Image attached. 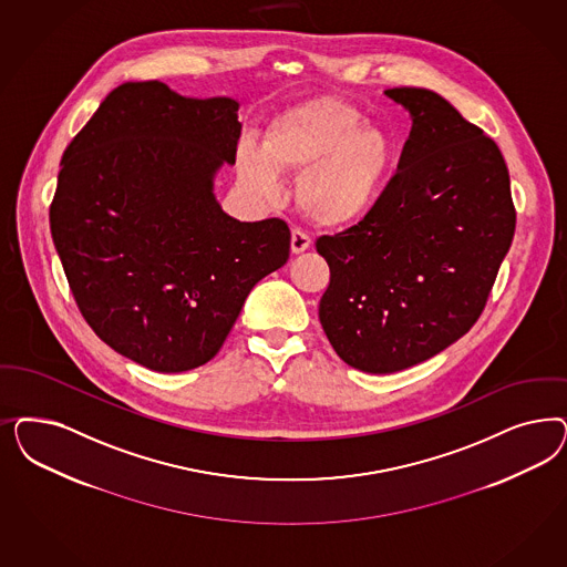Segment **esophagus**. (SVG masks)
<instances>
[{"mask_svg":"<svg viewBox=\"0 0 567 567\" xmlns=\"http://www.w3.org/2000/svg\"><path fill=\"white\" fill-rule=\"evenodd\" d=\"M290 248H292V255H302L305 250H309V248H311V238H309L305 231L293 229L292 244H290Z\"/></svg>","mask_w":567,"mask_h":567,"instance_id":"obj_1","label":"esophagus"}]
</instances>
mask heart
<instances>
[{"label": "heart", "instance_id": "b5f03b06", "mask_svg": "<svg viewBox=\"0 0 567 567\" xmlns=\"http://www.w3.org/2000/svg\"><path fill=\"white\" fill-rule=\"evenodd\" d=\"M394 142L380 125L338 97H315L275 116L262 147L238 152L241 179L265 198L279 192V173H298L296 202L317 225L348 227L382 200L394 166Z\"/></svg>", "mask_w": 567, "mask_h": 567}]
</instances>
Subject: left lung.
<instances>
[{
	"mask_svg": "<svg viewBox=\"0 0 567 567\" xmlns=\"http://www.w3.org/2000/svg\"><path fill=\"white\" fill-rule=\"evenodd\" d=\"M413 127L378 208L317 239L329 286L319 321L338 357L365 373L417 365L480 317L515 231L501 150L442 95L385 90Z\"/></svg>",
	"mask_w": 567,
	"mask_h": 567,
	"instance_id": "1",
	"label": "left lung"
}]
</instances>
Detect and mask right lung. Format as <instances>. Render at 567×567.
I'll use <instances>...</instances> for the list:
<instances>
[{
  "label": "right lung",
  "mask_w": 567,
  "mask_h": 567,
  "mask_svg": "<svg viewBox=\"0 0 567 567\" xmlns=\"http://www.w3.org/2000/svg\"><path fill=\"white\" fill-rule=\"evenodd\" d=\"M239 102L123 83L66 147L50 229L74 300L118 354L161 373L208 363L250 290L286 265L284 220L241 223L215 196Z\"/></svg>",
  "instance_id": "1"
}]
</instances>
